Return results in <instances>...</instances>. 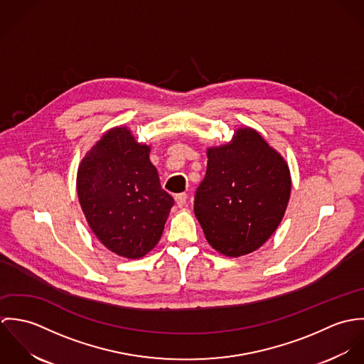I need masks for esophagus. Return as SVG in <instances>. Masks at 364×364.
<instances>
[{
    "instance_id": "esophagus-1",
    "label": "esophagus",
    "mask_w": 364,
    "mask_h": 364,
    "mask_svg": "<svg viewBox=\"0 0 364 364\" xmlns=\"http://www.w3.org/2000/svg\"><path fill=\"white\" fill-rule=\"evenodd\" d=\"M175 202L178 205V208H183L188 202V195L186 193H178L175 195Z\"/></svg>"
}]
</instances>
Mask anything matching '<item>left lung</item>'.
<instances>
[{"label":"left lung","instance_id":"obj_1","mask_svg":"<svg viewBox=\"0 0 364 364\" xmlns=\"http://www.w3.org/2000/svg\"><path fill=\"white\" fill-rule=\"evenodd\" d=\"M208 171L195 195V214L208 244L238 258L260 248L279 227L291 191L284 158L251 127L208 150Z\"/></svg>","mask_w":364,"mask_h":364}]
</instances>
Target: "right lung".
Returning a JSON list of instances; mask_svg holds the SVG:
<instances>
[{"instance_id":"obj_1","label":"right lung","mask_w":364,"mask_h":364,"mask_svg":"<svg viewBox=\"0 0 364 364\" xmlns=\"http://www.w3.org/2000/svg\"><path fill=\"white\" fill-rule=\"evenodd\" d=\"M77 193L98 240L127 259L156 247L173 206L161 188L150 147L137 143L127 127L107 130L82 158Z\"/></svg>"}]
</instances>
